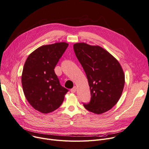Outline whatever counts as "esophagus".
I'll list each match as a JSON object with an SVG mask.
<instances>
[{
	"label": "esophagus",
	"instance_id": "obj_1",
	"mask_svg": "<svg viewBox=\"0 0 149 149\" xmlns=\"http://www.w3.org/2000/svg\"><path fill=\"white\" fill-rule=\"evenodd\" d=\"M76 88H77L76 87L74 86L73 88L71 89V93H75L76 91Z\"/></svg>",
	"mask_w": 149,
	"mask_h": 149
}]
</instances>
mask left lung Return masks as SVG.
Returning a JSON list of instances; mask_svg holds the SVG:
<instances>
[{"mask_svg": "<svg viewBox=\"0 0 149 149\" xmlns=\"http://www.w3.org/2000/svg\"><path fill=\"white\" fill-rule=\"evenodd\" d=\"M73 49L90 87L91 100L84 104V108L97 114L110 110L120 99L124 87L125 74L120 63L99 46L77 43Z\"/></svg>", "mask_w": 149, "mask_h": 149, "instance_id": "obj_1", "label": "left lung"}]
</instances>
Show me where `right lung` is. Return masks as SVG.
Wrapping results in <instances>:
<instances>
[{
  "mask_svg": "<svg viewBox=\"0 0 149 149\" xmlns=\"http://www.w3.org/2000/svg\"><path fill=\"white\" fill-rule=\"evenodd\" d=\"M68 46L60 42L40 46L28 56L24 63L21 76L24 93L29 104L43 114L58 108L68 91L60 84L54 72Z\"/></svg>",
  "mask_w": 149,
  "mask_h": 149,
  "instance_id": "obj_1",
  "label": "right lung"
}]
</instances>
